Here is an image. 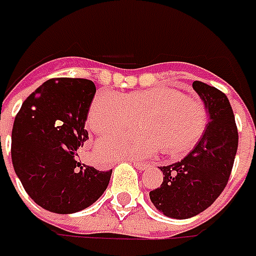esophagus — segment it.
Instances as JSON below:
<instances>
[{"mask_svg":"<svg viewBox=\"0 0 256 256\" xmlns=\"http://www.w3.org/2000/svg\"><path fill=\"white\" fill-rule=\"evenodd\" d=\"M134 165L136 168H138V170H144V169H146V168L149 166L148 164H145V162H138V161H136V162H134Z\"/></svg>","mask_w":256,"mask_h":256,"instance_id":"34e87169","label":"esophagus"}]
</instances>
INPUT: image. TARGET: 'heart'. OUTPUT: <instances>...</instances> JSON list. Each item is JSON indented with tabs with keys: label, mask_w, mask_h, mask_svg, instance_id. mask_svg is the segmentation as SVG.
Wrapping results in <instances>:
<instances>
[{
	"label": "heart",
	"mask_w": 256,
	"mask_h": 256,
	"mask_svg": "<svg viewBox=\"0 0 256 256\" xmlns=\"http://www.w3.org/2000/svg\"><path fill=\"white\" fill-rule=\"evenodd\" d=\"M136 118L141 130L100 141L102 156L144 158L161 149L169 157L182 156L205 134L209 112L204 102L170 87L138 90L124 96L104 91L94 98L87 122L96 134H111L130 128Z\"/></svg>",
	"instance_id": "1"
}]
</instances>
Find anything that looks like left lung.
Returning <instances> with one entry per match:
<instances>
[{"label": "left lung", "instance_id": "8db88e82", "mask_svg": "<svg viewBox=\"0 0 256 256\" xmlns=\"http://www.w3.org/2000/svg\"><path fill=\"white\" fill-rule=\"evenodd\" d=\"M193 88L209 112L205 134L184 160L160 166L162 184L149 193L156 209L176 220L197 216L220 197L238 149V130L228 96L200 80L193 82Z\"/></svg>", "mask_w": 256, "mask_h": 256}]
</instances>
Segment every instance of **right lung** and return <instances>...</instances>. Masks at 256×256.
I'll return each mask as SVG.
<instances>
[{"label":"right lung","mask_w":256,"mask_h":256,"mask_svg":"<svg viewBox=\"0 0 256 256\" xmlns=\"http://www.w3.org/2000/svg\"><path fill=\"white\" fill-rule=\"evenodd\" d=\"M96 92L94 82L52 78L28 95L14 120L12 160L26 193L40 208L71 214L88 208L107 189L112 169L80 164L78 150Z\"/></svg>","instance_id":"1"}]
</instances>
